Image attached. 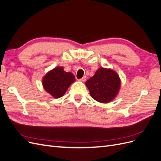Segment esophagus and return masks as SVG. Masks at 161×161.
Wrapping results in <instances>:
<instances>
[{"mask_svg": "<svg viewBox=\"0 0 161 161\" xmlns=\"http://www.w3.org/2000/svg\"><path fill=\"white\" fill-rule=\"evenodd\" d=\"M86 77L85 76H84L83 77L81 78V79H79V81H80V82H85V81L86 80Z\"/></svg>", "mask_w": 161, "mask_h": 161, "instance_id": "obj_1", "label": "esophagus"}]
</instances>
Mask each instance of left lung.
<instances>
[{"label":"left lung","mask_w":161,"mask_h":161,"mask_svg":"<svg viewBox=\"0 0 161 161\" xmlns=\"http://www.w3.org/2000/svg\"><path fill=\"white\" fill-rule=\"evenodd\" d=\"M121 81L117 73L111 69L100 68L95 75L86 80L92 98L102 103H109L118 95Z\"/></svg>","instance_id":"8db88e82"}]
</instances>
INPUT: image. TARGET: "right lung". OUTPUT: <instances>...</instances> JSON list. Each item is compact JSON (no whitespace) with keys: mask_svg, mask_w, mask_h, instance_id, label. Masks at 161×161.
I'll use <instances>...</instances> for the list:
<instances>
[{"mask_svg":"<svg viewBox=\"0 0 161 161\" xmlns=\"http://www.w3.org/2000/svg\"><path fill=\"white\" fill-rule=\"evenodd\" d=\"M75 81L74 75L65 72L59 66L48 72L42 79L43 88L54 98H60L65 94L69 86Z\"/></svg>","mask_w":161,"mask_h":161,"instance_id":"right-lung-1","label":"right lung"}]
</instances>
